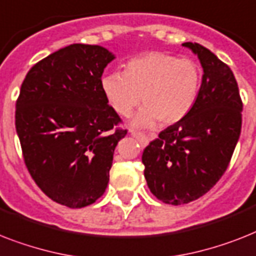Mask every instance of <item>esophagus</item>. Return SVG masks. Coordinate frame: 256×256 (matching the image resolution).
<instances>
[{"label": "esophagus", "instance_id": "1", "mask_svg": "<svg viewBox=\"0 0 256 256\" xmlns=\"http://www.w3.org/2000/svg\"><path fill=\"white\" fill-rule=\"evenodd\" d=\"M130 132H132V135L134 136V138H136L139 140V143L142 144V146H146L147 142H148V139H147L146 135L140 134V132H135V130H130Z\"/></svg>", "mask_w": 256, "mask_h": 256}]
</instances>
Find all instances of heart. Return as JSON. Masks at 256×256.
<instances>
[{
    "mask_svg": "<svg viewBox=\"0 0 256 256\" xmlns=\"http://www.w3.org/2000/svg\"><path fill=\"white\" fill-rule=\"evenodd\" d=\"M201 88V70L196 62L164 52H147L124 64V74L101 78V90L109 105L122 117L132 114L140 100L144 106L135 116V126H151L160 120L172 124L192 110Z\"/></svg>",
    "mask_w": 256,
    "mask_h": 256,
    "instance_id": "1",
    "label": "heart"
}]
</instances>
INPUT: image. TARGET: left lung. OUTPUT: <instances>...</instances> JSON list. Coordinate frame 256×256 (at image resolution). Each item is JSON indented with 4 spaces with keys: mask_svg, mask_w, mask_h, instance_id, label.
I'll return each instance as SVG.
<instances>
[{
    "mask_svg": "<svg viewBox=\"0 0 256 256\" xmlns=\"http://www.w3.org/2000/svg\"><path fill=\"white\" fill-rule=\"evenodd\" d=\"M204 74L192 110L144 148L147 186L158 200L182 205L209 192L229 167L242 128V100L229 66L198 43Z\"/></svg>",
    "mask_w": 256,
    "mask_h": 256,
    "instance_id": "8db88e82",
    "label": "left lung"
}]
</instances>
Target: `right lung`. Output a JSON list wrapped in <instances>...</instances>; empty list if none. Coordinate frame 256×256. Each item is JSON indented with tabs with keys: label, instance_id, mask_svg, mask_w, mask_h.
I'll return each mask as SVG.
<instances>
[{
	"label": "right lung",
	"instance_id": "right-lung-1",
	"mask_svg": "<svg viewBox=\"0 0 256 256\" xmlns=\"http://www.w3.org/2000/svg\"><path fill=\"white\" fill-rule=\"evenodd\" d=\"M113 59L101 46H67L32 66L16 100V134L31 178L72 209L102 196L114 148L128 134L101 90Z\"/></svg>",
	"mask_w": 256,
	"mask_h": 256
}]
</instances>
